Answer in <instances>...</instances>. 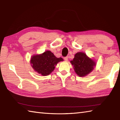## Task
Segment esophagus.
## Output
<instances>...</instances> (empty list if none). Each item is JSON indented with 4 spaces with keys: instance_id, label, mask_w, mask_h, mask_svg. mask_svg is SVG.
Listing matches in <instances>:
<instances>
[{
    "instance_id": "esophagus-1",
    "label": "esophagus",
    "mask_w": 120,
    "mask_h": 120,
    "mask_svg": "<svg viewBox=\"0 0 120 120\" xmlns=\"http://www.w3.org/2000/svg\"><path fill=\"white\" fill-rule=\"evenodd\" d=\"M68 56H67V57H65L64 58V60H65V61H68Z\"/></svg>"
}]
</instances>
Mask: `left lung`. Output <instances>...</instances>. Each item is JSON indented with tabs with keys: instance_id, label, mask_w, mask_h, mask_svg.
I'll list each match as a JSON object with an SVG mask.
<instances>
[{
	"instance_id": "8db88e82",
	"label": "left lung",
	"mask_w": 120,
	"mask_h": 120,
	"mask_svg": "<svg viewBox=\"0 0 120 120\" xmlns=\"http://www.w3.org/2000/svg\"><path fill=\"white\" fill-rule=\"evenodd\" d=\"M71 63L73 65L74 69L77 74L80 76H86L93 70L95 63L86 56L83 52H77Z\"/></svg>"
}]
</instances>
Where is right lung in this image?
<instances>
[{
    "label": "right lung",
    "instance_id": "1",
    "mask_svg": "<svg viewBox=\"0 0 120 120\" xmlns=\"http://www.w3.org/2000/svg\"><path fill=\"white\" fill-rule=\"evenodd\" d=\"M63 60L62 58H57L48 50L41 55L32 56L30 62L36 72L43 76H47L52 72L59 62Z\"/></svg>",
    "mask_w": 120,
    "mask_h": 120
}]
</instances>
